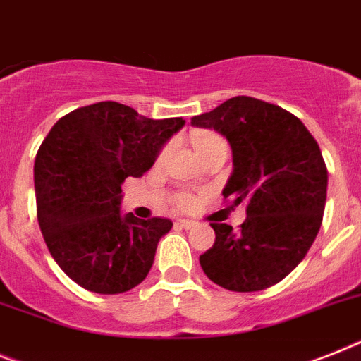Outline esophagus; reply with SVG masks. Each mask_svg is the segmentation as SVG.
I'll return each mask as SVG.
<instances>
[{"mask_svg": "<svg viewBox=\"0 0 361 361\" xmlns=\"http://www.w3.org/2000/svg\"><path fill=\"white\" fill-rule=\"evenodd\" d=\"M176 226L183 227V229H190V227H195L196 224L192 222V220H185V218H180V220L176 222Z\"/></svg>", "mask_w": 361, "mask_h": 361, "instance_id": "1", "label": "esophagus"}]
</instances>
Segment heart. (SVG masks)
Instances as JSON below:
<instances>
[{
	"mask_svg": "<svg viewBox=\"0 0 361 361\" xmlns=\"http://www.w3.org/2000/svg\"><path fill=\"white\" fill-rule=\"evenodd\" d=\"M218 139H220V137H218V135H214V134H209V132H200V134L195 135L196 150H198V148H202V147H205V145L213 143V141H218ZM189 202H190V198L187 195L180 196V205H183V207H185V205H189Z\"/></svg>",
	"mask_w": 361,
	"mask_h": 361,
	"instance_id": "obj_1",
	"label": "heart"
}]
</instances>
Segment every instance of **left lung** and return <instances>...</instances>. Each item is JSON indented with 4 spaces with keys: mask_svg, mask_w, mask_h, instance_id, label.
I'll return each mask as SVG.
<instances>
[{
    "mask_svg": "<svg viewBox=\"0 0 361 361\" xmlns=\"http://www.w3.org/2000/svg\"><path fill=\"white\" fill-rule=\"evenodd\" d=\"M190 124L213 128L233 150L224 198L246 204L240 231L211 224L214 244L200 266L231 292H259L283 281L305 259L317 237L329 172L307 126L281 106L233 97Z\"/></svg>",
    "mask_w": 361,
    "mask_h": 361,
    "instance_id": "1",
    "label": "left lung"
}]
</instances>
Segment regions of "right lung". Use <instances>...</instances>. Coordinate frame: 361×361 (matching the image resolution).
<instances>
[{"label": "right lung", "mask_w": 361, "mask_h": 361, "mask_svg": "<svg viewBox=\"0 0 361 361\" xmlns=\"http://www.w3.org/2000/svg\"><path fill=\"white\" fill-rule=\"evenodd\" d=\"M185 124L148 119L114 101L84 106L56 121L35 159L36 214L63 274L95 293L143 283L169 218L121 213V185L141 178Z\"/></svg>", "instance_id": "obj_1"}]
</instances>
